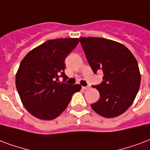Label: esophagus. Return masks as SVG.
Instances as JSON below:
<instances>
[{"instance_id":"1","label":"esophagus","mask_w":150,"mask_h":150,"mask_svg":"<svg viewBox=\"0 0 150 150\" xmlns=\"http://www.w3.org/2000/svg\"><path fill=\"white\" fill-rule=\"evenodd\" d=\"M83 90H88V89H90V86H83Z\"/></svg>"}]
</instances>
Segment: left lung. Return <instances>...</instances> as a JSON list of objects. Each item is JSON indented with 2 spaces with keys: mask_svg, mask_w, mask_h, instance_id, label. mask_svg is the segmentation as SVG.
Wrapping results in <instances>:
<instances>
[{
  "mask_svg": "<svg viewBox=\"0 0 150 150\" xmlns=\"http://www.w3.org/2000/svg\"><path fill=\"white\" fill-rule=\"evenodd\" d=\"M94 73L102 70V83L93 86L100 98L91 108L100 116L113 118L127 110L140 87L141 74L132 52L120 42L103 38H79Z\"/></svg>",
  "mask_w": 150,
  "mask_h": 150,
  "instance_id": "left-lung-1",
  "label": "left lung"
}]
</instances>
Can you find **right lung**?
Listing matches in <instances>:
<instances>
[{"mask_svg": "<svg viewBox=\"0 0 150 150\" xmlns=\"http://www.w3.org/2000/svg\"><path fill=\"white\" fill-rule=\"evenodd\" d=\"M79 38L49 40L30 50L22 60L16 75V86L26 109L40 120H51L66 109L79 84L57 83L64 74V60Z\"/></svg>", "mask_w": 150, "mask_h": 150, "instance_id": "add662e5", "label": "right lung"}]
</instances>
